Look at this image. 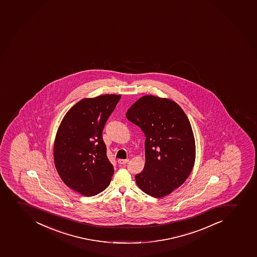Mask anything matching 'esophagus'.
<instances>
[{
  "instance_id": "obj_1",
  "label": "esophagus",
  "mask_w": 257,
  "mask_h": 257,
  "mask_svg": "<svg viewBox=\"0 0 257 257\" xmlns=\"http://www.w3.org/2000/svg\"><path fill=\"white\" fill-rule=\"evenodd\" d=\"M129 159H118V164H124L128 163Z\"/></svg>"
}]
</instances>
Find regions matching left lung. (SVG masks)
<instances>
[{"instance_id":"left-lung-1","label":"left lung","mask_w":257,"mask_h":257,"mask_svg":"<svg viewBox=\"0 0 257 257\" xmlns=\"http://www.w3.org/2000/svg\"><path fill=\"white\" fill-rule=\"evenodd\" d=\"M126 117L146 136L145 167L136 182L153 197L169 195L193 169L196 146L188 118L174 101L152 95L133 103Z\"/></svg>"}]
</instances>
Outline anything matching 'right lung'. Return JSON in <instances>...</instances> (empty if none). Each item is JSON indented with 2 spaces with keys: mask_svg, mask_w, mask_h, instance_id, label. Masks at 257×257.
<instances>
[{
  "mask_svg": "<svg viewBox=\"0 0 257 257\" xmlns=\"http://www.w3.org/2000/svg\"><path fill=\"white\" fill-rule=\"evenodd\" d=\"M120 98L105 94L82 99L66 113L56 133V170L67 186L83 196L104 191L114 174L102 133Z\"/></svg>",
  "mask_w": 257,
  "mask_h": 257,
  "instance_id": "right-lung-1",
  "label": "right lung"
}]
</instances>
